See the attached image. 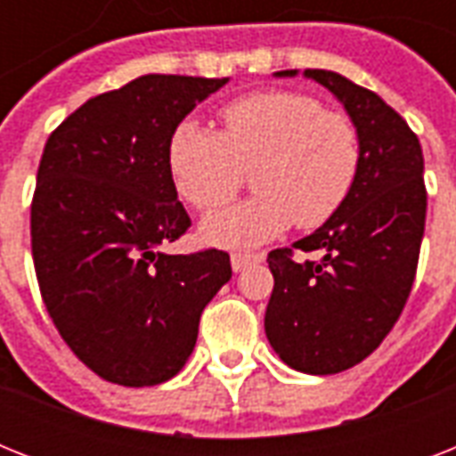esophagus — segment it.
Returning <instances> with one entry per match:
<instances>
[{
	"mask_svg": "<svg viewBox=\"0 0 456 456\" xmlns=\"http://www.w3.org/2000/svg\"><path fill=\"white\" fill-rule=\"evenodd\" d=\"M265 253H232V270L243 272L248 265L263 263Z\"/></svg>",
	"mask_w": 456,
	"mask_h": 456,
	"instance_id": "obj_1",
	"label": "esophagus"
}]
</instances>
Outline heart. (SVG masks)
<instances>
[{
  "instance_id": "1",
  "label": "heart",
  "mask_w": 456,
  "mask_h": 456,
  "mask_svg": "<svg viewBox=\"0 0 456 456\" xmlns=\"http://www.w3.org/2000/svg\"><path fill=\"white\" fill-rule=\"evenodd\" d=\"M222 134L182 120L167 142V170L182 199L215 210L234 199L253 172L256 199L203 220L213 246H256L296 222L322 227L360 175V132L346 113L291 89L253 92L220 110Z\"/></svg>"
}]
</instances>
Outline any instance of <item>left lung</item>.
Returning a JSON list of instances; mask_svg holds the SVG:
<instances>
[{
	"label": "left lung",
	"instance_id": "obj_1",
	"mask_svg": "<svg viewBox=\"0 0 456 456\" xmlns=\"http://www.w3.org/2000/svg\"><path fill=\"white\" fill-rule=\"evenodd\" d=\"M305 77L346 106L360 132V175L338 213L293 243L322 260L296 263L291 248L267 256L274 289L265 331L289 367L324 376L360 364L403 314L424 239V153L403 116L371 89L319 68Z\"/></svg>",
	"mask_w": 456,
	"mask_h": 456
}]
</instances>
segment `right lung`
<instances>
[{
  "label": "right lung",
  "mask_w": 456,
  "mask_h": 456,
  "mask_svg": "<svg viewBox=\"0 0 456 456\" xmlns=\"http://www.w3.org/2000/svg\"><path fill=\"white\" fill-rule=\"evenodd\" d=\"M229 77L142 75L49 134L30 206L32 260L61 338L94 374L144 388L177 374L224 250L167 256L191 220L167 170L172 130Z\"/></svg>",
  "instance_id": "obj_1"
}]
</instances>
